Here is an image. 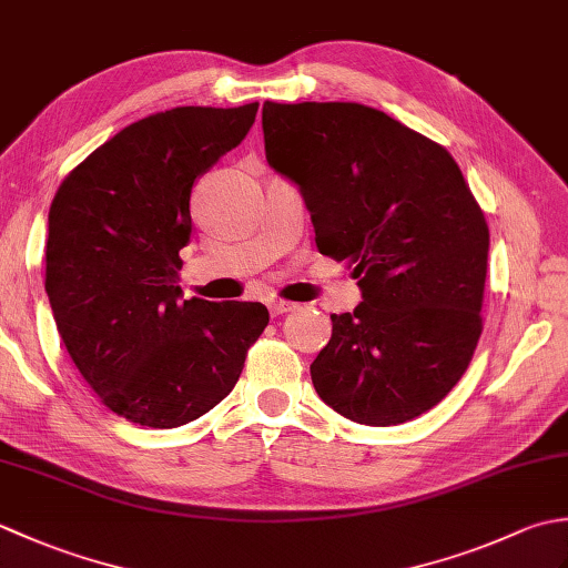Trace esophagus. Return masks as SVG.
I'll return each instance as SVG.
<instances>
[{
    "label": "esophagus",
    "instance_id": "1",
    "mask_svg": "<svg viewBox=\"0 0 568 568\" xmlns=\"http://www.w3.org/2000/svg\"><path fill=\"white\" fill-rule=\"evenodd\" d=\"M295 307H297L295 303H285V300H271V303H268V310H271L273 317L285 315V312H293Z\"/></svg>",
    "mask_w": 568,
    "mask_h": 568
}]
</instances>
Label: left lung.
Masks as SVG:
<instances>
[{
	"mask_svg": "<svg viewBox=\"0 0 568 568\" xmlns=\"http://www.w3.org/2000/svg\"><path fill=\"white\" fill-rule=\"evenodd\" d=\"M265 159L303 192L324 256L361 297L332 315L315 390L371 427L442 403L484 329L488 224L462 168L432 139L356 102L263 104Z\"/></svg>",
	"mask_w": 568,
	"mask_h": 568,
	"instance_id": "1",
	"label": "left lung"
}]
</instances>
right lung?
Listing matches in <instances>:
<instances>
[{
	"label": "right lung",
	"mask_w": 568,
	"mask_h": 568,
	"mask_svg": "<svg viewBox=\"0 0 568 568\" xmlns=\"http://www.w3.org/2000/svg\"><path fill=\"white\" fill-rule=\"evenodd\" d=\"M175 106L129 124L60 183L48 212L45 293L72 364L129 422L171 429L222 403L251 344L261 303L180 300L190 192L256 119Z\"/></svg>",
	"instance_id": "add662e5"
}]
</instances>
